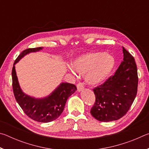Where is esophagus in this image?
<instances>
[{
	"label": "esophagus",
	"mask_w": 149,
	"mask_h": 149,
	"mask_svg": "<svg viewBox=\"0 0 149 149\" xmlns=\"http://www.w3.org/2000/svg\"><path fill=\"white\" fill-rule=\"evenodd\" d=\"M77 88L78 91L80 92L84 89V85H83L81 83H79V84H78L77 85Z\"/></svg>",
	"instance_id": "esophagus-1"
}]
</instances>
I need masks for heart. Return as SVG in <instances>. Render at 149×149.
<instances>
[{"mask_svg": "<svg viewBox=\"0 0 149 149\" xmlns=\"http://www.w3.org/2000/svg\"><path fill=\"white\" fill-rule=\"evenodd\" d=\"M116 61L112 55L103 52H89L77 58L72 67L81 74H86V81L91 85H99L110 76ZM70 71L74 73L72 68Z\"/></svg>", "mask_w": 149, "mask_h": 149, "instance_id": "1", "label": "heart"}]
</instances>
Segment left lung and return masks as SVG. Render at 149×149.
<instances>
[{"label": "left lung", "mask_w": 149, "mask_h": 149, "mask_svg": "<svg viewBox=\"0 0 149 149\" xmlns=\"http://www.w3.org/2000/svg\"><path fill=\"white\" fill-rule=\"evenodd\" d=\"M123 53V60L114 75L93 89L96 99L91 114L100 122L122 118L137 95L138 75L135 59L124 47Z\"/></svg>", "instance_id": "1"}]
</instances>
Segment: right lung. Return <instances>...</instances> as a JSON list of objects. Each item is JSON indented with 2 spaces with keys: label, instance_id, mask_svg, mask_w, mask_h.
Listing matches in <instances>:
<instances>
[{
  "label": "right lung",
  "instance_id": "add662e5",
  "mask_svg": "<svg viewBox=\"0 0 149 149\" xmlns=\"http://www.w3.org/2000/svg\"><path fill=\"white\" fill-rule=\"evenodd\" d=\"M42 47L27 49L20 54L14 63L12 71V87L17 102L27 116L39 122L47 123L55 120L62 114L70 96L77 90L75 85L62 83L51 94L42 99H35L27 95L19 87L15 64L29 52L39 51Z\"/></svg>",
  "mask_w": 149,
  "mask_h": 149
}]
</instances>
